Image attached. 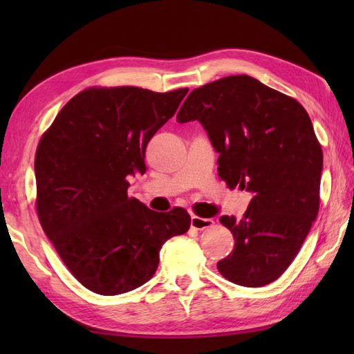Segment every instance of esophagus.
I'll use <instances>...</instances> for the list:
<instances>
[{
	"mask_svg": "<svg viewBox=\"0 0 354 354\" xmlns=\"http://www.w3.org/2000/svg\"><path fill=\"white\" fill-rule=\"evenodd\" d=\"M214 225L213 219H205V217H198V216H192V228L193 230H207L212 228Z\"/></svg>",
	"mask_w": 354,
	"mask_h": 354,
	"instance_id": "esophagus-1",
	"label": "esophagus"
}]
</instances>
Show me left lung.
Listing matches in <instances>:
<instances>
[{"mask_svg": "<svg viewBox=\"0 0 354 354\" xmlns=\"http://www.w3.org/2000/svg\"><path fill=\"white\" fill-rule=\"evenodd\" d=\"M194 120L219 153V176L252 194L242 219H219L234 250L217 269L246 288L272 283L318 214L322 150L310 117L297 100L243 74L193 89L176 122Z\"/></svg>", "mask_w": 354, "mask_h": 354, "instance_id": "obj_1", "label": "left lung"}]
</instances>
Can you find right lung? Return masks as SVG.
<instances>
[{"mask_svg":"<svg viewBox=\"0 0 354 354\" xmlns=\"http://www.w3.org/2000/svg\"><path fill=\"white\" fill-rule=\"evenodd\" d=\"M189 89L89 88L65 104L36 150V209L71 274L100 295L140 288L162 245L190 228L184 208L158 213L127 198L146 147Z\"/></svg>","mask_w":354,"mask_h":354,"instance_id":"obj_1","label":"right lung"}]
</instances>
